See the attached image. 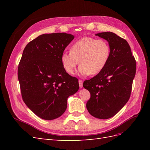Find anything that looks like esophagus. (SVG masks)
<instances>
[{"label": "esophagus", "mask_w": 150, "mask_h": 150, "mask_svg": "<svg viewBox=\"0 0 150 150\" xmlns=\"http://www.w3.org/2000/svg\"><path fill=\"white\" fill-rule=\"evenodd\" d=\"M79 87L81 88H83V81L82 80H81V79L79 80Z\"/></svg>", "instance_id": "esophagus-1"}]
</instances>
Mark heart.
<instances>
[{"instance_id":"heart-1","label":"heart","mask_w":150,"mask_h":150,"mask_svg":"<svg viewBox=\"0 0 150 150\" xmlns=\"http://www.w3.org/2000/svg\"><path fill=\"white\" fill-rule=\"evenodd\" d=\"M110 55V46L105 40L84 37L72 44L70 52L62 54L61 61L68 74L73 73L79 63L78 72L81 75L94 76L105 68Z\"/></svg>"}]
</instances>
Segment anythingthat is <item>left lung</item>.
Returning <instances> with one entry per match:
<instances>
[{
  "label": "left lung",
  "mask_w": 150,
  "mask_h": 150,
  "mask_svg": "<svg viewBox=\"0 0 150 150\" xmlns=\"http://www.w3.org/2000/svg\"><path fill=\"white\" fill-rule=\"evenodd\" d=\"M106 40L111 49L110 60L105 68L83 87L91 98L86 103L88 112L98 119L114 116L129 100L136 74V61L128 42L111 32L95 34Z\"/></svg>",
  "instance_id": "obj_1"
}]
</instances>
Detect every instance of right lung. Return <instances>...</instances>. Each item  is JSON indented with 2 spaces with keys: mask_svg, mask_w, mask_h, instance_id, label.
<instances>
[{
  "mask_svg": "<svg viewBox=\"0 0 150 150\" xmlns=\"http://www.w3.org/2000/svg\"><path fill=\"white\" fill-rule=\"evenodd\" d=\"M70 34H44L24 49L18 67L22 97L40 118L52 120L67 108V99L79 89L78 79L67 74L61 57L74 39Z\"/></svg>",
  "mask_w": 150,
  "mask_h": 150,
  "instance_id": "right-lung-1",
  "label": "right lung"
}]
</instances>
